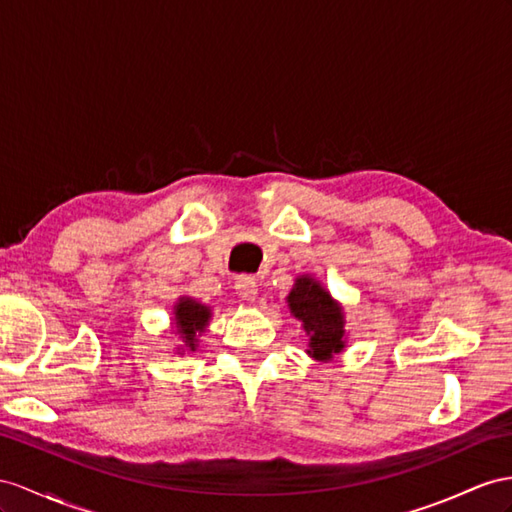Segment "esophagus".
Masks as SVG:
<instances>
[{
  "instance_id": "esophagus-1",
  "label": "esophagus",
  "mask_w": 512,
  "mask_h": 512,
  "mask_svg": "<svg viewBox=\"0 0 512 512\" xmlns=\"http://www.w3.org/2000/svg\"><path fill=\"white\" fill-rule=\"evenodd\" d=\"M235 292L242 300H248V303H253L257 298V281L253 277H240L235 281Z\"/></svg>"
}]
</instances>
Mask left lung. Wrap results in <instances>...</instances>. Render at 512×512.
<instances>
[{
    "label": "left lung",
    "mask_w": 512,
    "mask_h": 512,
    "mask_svg": "<svg viewBox=\"0 0 512 512\" xmlns=\"http://www.w3.org/2000/svg\"><path fill=\"white\" fill-rule=\"evenodd\" d=\"M285 303L307 333L305 352L313 361L329 363L344 352L348 342L344 305L316 277L298 274Z\"/></svg>",
    "instance_id": "1"
}]
</instances>
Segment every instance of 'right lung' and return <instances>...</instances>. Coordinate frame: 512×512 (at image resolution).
I'll list each match as a JSON object with an SVG mask.
<instances>
[{"label":"right lung","mask_w":512,"mask_h":512,"mask_svg":"<svg viewBox=\"0 0 512 512\" xmlns=\"http://www.w3.org/2000/svg\"><path fill=\"white\" fill-rule=\"evenodd\" d=\"M212 316V307L199 303V300L192 296H179L175 300L170 329H173L175 335L181 339V346H177V355H183V352H196V348H199V337L207 331Z\"/></svg>","instance_id":"add662e5"}]
</instances>
